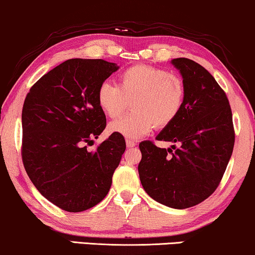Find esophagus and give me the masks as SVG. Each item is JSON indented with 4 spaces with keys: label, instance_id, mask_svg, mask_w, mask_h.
I'll list each match as a JSON object with an SVG mask.
<instances>
[{
    "label": "esophagus",
    "instance_id": "34e87169",
    "mask_svg": "<svg viewBox=\"0 0 255 255\" xmlns=\"http://www.w3.org/2000/svg\"><path fill=\"white\" fill-rule=\"evenodd\" d=\"M126 144H127L128 148H133L136 146V143H135V141H133V140H127L126 141Z\"/></svg>",
    "mask_w": 255,
    "mask_h": 255
}]
</instances>
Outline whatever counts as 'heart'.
<instances>
[{"label":"heart","instance_id":"heart-1","mask_svg":"<svg viewBox=\"0 0 255 255\" xmlns=\"http://www.w3.org/2000/svg\"><path fill=\"white\" fill-rule=\"evenodd\" d=\"M96 101L111 119L120 117L131 101L133 113L111 122L108 130L136 140L149 133L154 126L165 128L178 118L185 101V85L176 74L137 64L121 73L118 86L101 83Z\"/></svg>","mask_w":255,"mask_h":255}]
</instances>
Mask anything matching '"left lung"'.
Here are the masks:
<instances>
[{"instance_id":"1","label":"left lung","mask_w":255,"mask_h":255,"mask_svg":"<svg viewBox=\"0 0 255 255\" xmlns=\"http://www.w3.org/2000/svg\"><path fill=\"white\" fill-rule=\"evenodd\" d=\"M170 63L185 85L181 112L156 140L179 143L160 148L150 141L138 144L142 159L137 170L148 195L170 208L202 202L220 183L234 147L230 102L208 70L180 57Z\"/></svg>"}]
</instances>
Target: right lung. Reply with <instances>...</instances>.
Masks as SVG:
<instances>
[{"instance_id": "right-lung-1", "label": "right lung", "mask_w": 255, "mask_h": 255, "mask_svg": "<svg viewBox=\"0 0 255 255\" xmlns=\"http://www.w3.org/2000/svg\"><path fill=\"white\" fill-rule=\"evenodd\" d=\"M118 69L105 60H67L44 74L24 100L25 172L44 198L67 212L86 211L105 199L126 150L124 136L115 133L87 149L106 128L96 93Z\"/></svg>"}]
</instances>
